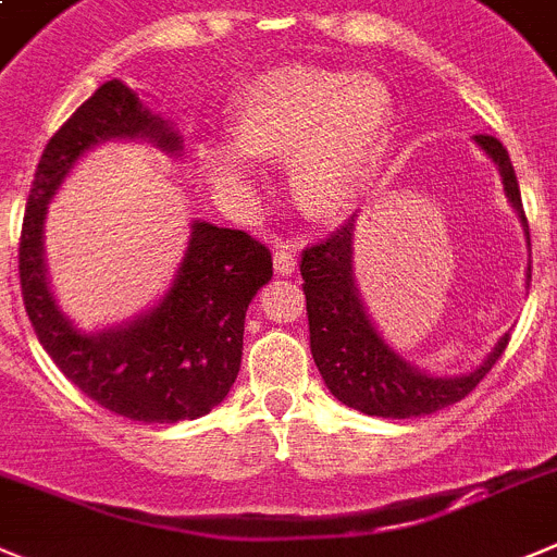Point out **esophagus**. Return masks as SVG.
<instances>
[{"instance_id":"1","label":"esophagus","mask_w":557,"mask_h":557,"mask_svg":"<svg viewBox=\"0 0 557 557\" xmlns=\"http://www.w3.org/2000/svg\"><path fill=\"white\" fill-rule=\"evenodd\" d=\"M273 264H275V273L278 275L298 273V257H295V251H289V248H278V251L273 253Z\"/></svg>"}]
</instances>
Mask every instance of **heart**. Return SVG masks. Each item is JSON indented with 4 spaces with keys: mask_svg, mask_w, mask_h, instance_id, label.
<instances>
[{
    "mask_svg": "<svg viewBox=\"0 0 557 557\" xmlns=\"http://www.w3.org/2000/svg\"><path fill=\"white\" fill-rule=\"evenodd\" d=\"M234 146H198V171L223 193L251 190L259 162L284 165L295 207L309 221H339L356 207L392 137V94L375 74L289 63L253 76L228 115Z\"/></svg>",
    "mask_w": 557,
    "mask_h": 557,
    "instance_id": "obj_1",
    "label": "heart"
}]
</instances>
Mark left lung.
I'll return each instance as SVG.
<instances>
[{
	"label": "left lung",
	"mask_w": 557,
	"mask_h": 557,
	"mask_svg": "<svg viewBox=\"0 0 557 557\" xmlns=\"http://www.w3.org/2000/svg\"><path fill=\"white\" fill-rule=\"evenodd\" d=\"M475 143L497 165L503 176V190L511 207L517 209L530 248L528 218H524L511 157L503 143L492 135H475ZM354 232L356 215L345 226L336 228L329 239L300 253L309 345H312V359L331 395L361 414L386 417V420L425 417L463 400L486 379L494 361L505 354L511 334L499 336L481 367L463 375H453V379L431 375L406 361L386 345L379 329L372 325L367 306L361 304L354 278Z\"/></svg>",
	"instance_id": "1"
}]
</instances>
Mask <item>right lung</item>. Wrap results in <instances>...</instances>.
<instances>
[{"instance_id":"right-lung-1","label":"right lung","mask_w":557,"mask_h":557,"mask_svg":"<svg viewBox=\"0 0 557 557\" xmlns=\"http://www.w3.org/2000/svg\"><path fill=\"white\" fill-rule=\"evenodd\" d=\"M107 140H149L165 154L182 137L121 79L104 82L46 143L18 243L22 298L38 342L65 379L112 414L182 422L209 414L232 389L243 359L245 312L270 282L273 257L237 228L193 221L171 287L149 312L112 329H74L49 289L44 221L49 201L85 151Z\"/></svg>"}]
</instances>
